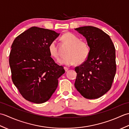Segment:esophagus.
I'll return each mask as SVG.
<instances>
[{"mask_svg":"<svg viewBox=\"0 0 129 129\" xmlns=\"http://www.w3.org/2000/svg\"><path fill=\"white\" fill-rule=\"evenodd\" d=\"M64 70H65V72H68V70H69V69H68V68H67V67H64Z\"/></svg>","mask_w":129,"mask_h":129,"instance_id":"esophagus-1","label":"esophagus"}]
</instances>
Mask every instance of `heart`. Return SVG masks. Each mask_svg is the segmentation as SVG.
I'll return each mask as SVG.
<instances>
[{
  "label": "heart",
  "mask_w": 129,
  "mask_h": 129,
  "mask_svg": "<svg viewBox=\"0 0 129 129\" xmlns=\"http://www.w3.org/2000/svg\"><path fill=\"white\" fill-rule=\"evenodd\" d=\"M62 40L69 46L64 57L60 60L61 65L70 66L76 62L78 64H83L87 60L90 54V47L88 44L75 34L67 33L62 35ZM49 50L51 56L59 59L60 54L56 40H53L49 45Z\"/></svg>",
  "instance_id": "b5f03b06"
}]
</instances>
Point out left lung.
<instances>
[{
    "instance_id": "obj_1",
    "label": "left lung",
    "mask_w": 129,
    "mask_h": 129,
    "mask_svg": "<svg viewBox=\"0 0 129 129\" xmlns=\"http://www.w3.org/2000/svg\"><path fill=\"white\" fill-rule=\"evenodd\" d=\"M86 38L90 54L83 64L75 68L74 85L83 97L94 99L110 89L115 75V49L109 35L91 26L75 29Z\"/></svg>"
}]
</instances>
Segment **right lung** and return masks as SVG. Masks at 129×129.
<instances>
[{
    "label": "right lung",
    "instance_id": "1",
    "mask_svg": "<svg viewBox=\"0 0 129 129\" xmlns=\"http://www.w3.org/2000/svg\"><path fill=\"white\" fill-rule=\"evenodd\" d=\"M59 34L33 26L14 40L9 55L12 81L26 100L35 104L49 100L57 88V79L65 73L49 50Z\"/></svg>",
    "mask_w": 129,
    "mask_h": 129
}]
</instances>
